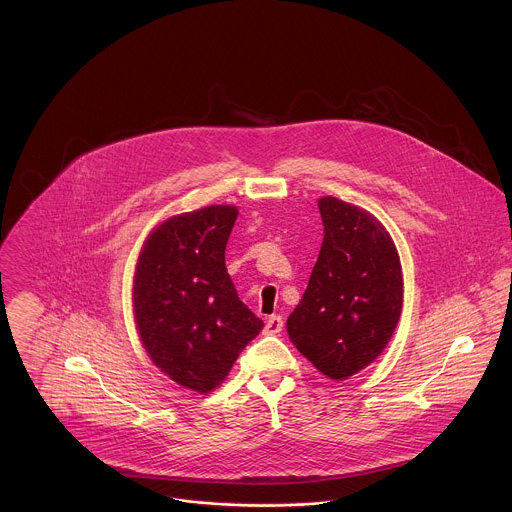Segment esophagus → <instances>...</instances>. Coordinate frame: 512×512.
I'll list each match as a JSON object with an SVG mask.
<instances>
[{
    "label": "esophagus",
    "mask_w": 512,
    "mask_h": 512,
    "mask_svg": "<svg viewBox=\"0 0 512 512\" xmlns=\"http://www.w3.org/2000/svg\"><path fill=\"white\" fill-rule=\"evenodd\" d=\"M283 330V318L279 314H273L267 318L265 322V334H279Z\"/></svg>",
    "instance_id": "obj_1"
}]
</instances>
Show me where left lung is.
Returning a JSON list of instances; mask_svg holds the SVG:
<instances>
[{
    "label": "left lung",
    "instance_id": "1",
    "mask_svg": "<svg viewBox=\"0 0 512 512\" xmlns=\"http://www.w3.org/2000/svg\"><path fill=\"white\" fill-rule=\"evenodd\" d=\"M324 241L308 286L286 320L294 347L343 381L387 347L402 310V269L385 226L334 196L318 200Z\"/></svg>",
    "mask_w": 512,
    "mask_h": 512
}]
</instances>
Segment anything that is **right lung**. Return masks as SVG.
<instances>
[{
	"label": "right lung",
	"mask_w": 512,
	"mask_h": 512,
	"mask_svg": "<svg viewBox=\"0 0 512 512\" xmlns=\"http://www.w3.org/2000/svg\"><path fill=\"white\" fill-rule=\"evenodd\" d=\"M235 206L178 214L149 233L133 277V316L151 361L174 383L206 395L263 322L239 300L226 269Z\"/></svg>",
	"instance_id": "add662e5"
}]
</instances>
